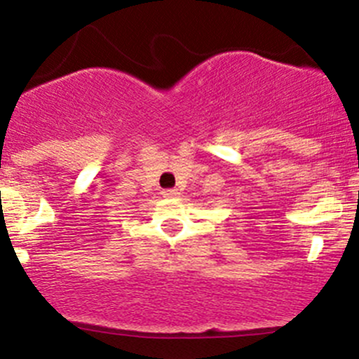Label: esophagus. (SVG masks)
Segmentation results:
<instances>
[{"label":"esophagus","instance_id":"1","mask_svg":"<svg viewBox=\"0 0 359 359\" xmlns=\"http://www.w3.org/2000/svg\"><path fill=\"white\" fill-rule=\"evenodd\" d=\"M161 194L165 198H177V196H179V191H177V189H165Z\"/></svg>","mask_w":359,"mask_h":359}]
</instances>
